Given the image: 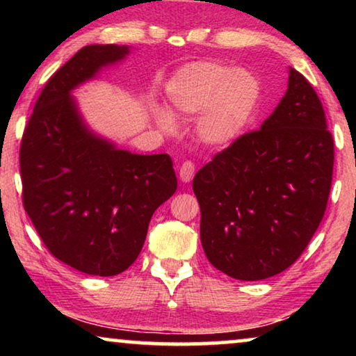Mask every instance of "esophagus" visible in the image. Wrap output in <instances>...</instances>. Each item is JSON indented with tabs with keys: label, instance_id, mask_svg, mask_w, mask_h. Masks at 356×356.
<instances>
[{
	"label": "esophagus",
	"instance_id": "34e87169",
	"mask_svg": "<svg viewBox=\"0 0 356 356\" xmlns=\"http://www.w3.org/2000/svg\"><path fill=\"white\" fill-rule=\"evenodd\" d=\"M179 174H180V180H182V182H190L193 176H195V165H193V161H190V160L184 161V163L180 165Z\"/></svg>",
	"mask_w": 356,
	"mask_h": 356
}]
</instances>
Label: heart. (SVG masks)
Segmentation results:
<instances>
[{"label": "heart", "mask_w": 356, "mask_h": 356, "mask_svg": "<svg viewBox=\"0 0 356 356\" xmlns=\"http://www.w3.org/2000/svg\"><path fill=\"white\" fill-rule=\"evenodd\" d=\"M171 110L180 118H195L197 136L212 147H227L242 136L261 100V84L251 72L213 61L191 63L168 83ZM161 129L174 131V120L161 114Z\"/></svg>", "instance_id": "b5f03b06"}]
</instances>
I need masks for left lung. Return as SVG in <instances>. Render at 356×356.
<instances>
[{
	"instance_id": "obj_1",
	"label": "left lung",
	"mask_w": 356,
	"mask_h": 356,
	"mask_svg": "<svg viewBox=\"0 0 356 356\" xmlns=\"http://www.w3.org/2000/svg\"><path fill=\"white\" fill-rule=\"evenodd\" d=\"M314 88L291 69L289 88L261 129L215 154L193 179L209 262L242 281L297 261L327 210L334 141Z\"/></svg>"
}]
</instances>
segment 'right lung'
I'll list each match as a JSON object with an SVG mask.
<instances>
[{
	"label": "right lung",
	"instance_id": "obj_1",
	"mask_svg": "<svg viewBox=\"0 0 356 356\" xmlns=\"http://www.w3.org/2000/svg\"><path fill=\"white\" fill-rule=\"evenodd\" d=\"M127 47L86 45L50 76L20 144L23 207L47 250L78 272L114 276L141 252L149 221L174 195L168 154L136 155L89 134L70 91Z\"/></svg>",
	"mask_w": 356,
	"mask_h": 356
}]
</instances>
